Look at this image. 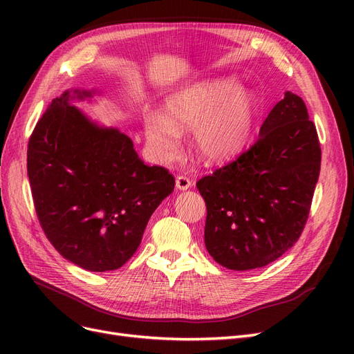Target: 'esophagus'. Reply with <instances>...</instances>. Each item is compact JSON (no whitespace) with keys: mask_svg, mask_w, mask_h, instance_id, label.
I'll use <instances>...</instances> for the list:
<instances>
[{"mask_svg":"<svg viewBox=\"0 0 354 354\" xmlns=\"http://www.w3.org/2000/svg\"><path fill=\"white\" fill-rule=\"evenodd\" d=\"M190 186H192V181L186 176H178L176 178V187L178 190H187Z\"/></svg>","mask_w":354,"mask_h":354,"instance_id":"1","label":"esophagus"}]
</instances>
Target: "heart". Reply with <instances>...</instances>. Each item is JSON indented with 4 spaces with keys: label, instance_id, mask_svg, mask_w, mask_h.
Segmentation results:
<instances>
[{
    "label": "heart",
    "instance_id": "b5f03b06",
    "mask_svg": "<svg viewBox=\"0 0 354 354\" xmlns=\"http://www.w3.org/2000/svg\"><path fill=\"white\" fill-rule=\"evenodd\" d=\"M259 111L252 90L238 87L233 78L201 81L169 95L165 115L146 111L143 131L158 162L178 152V130L192 128V146L208 162H226L248 143Z\"/></svg>",
    "mask_w": 354,
    "mask_h": 354
}]
</instances>
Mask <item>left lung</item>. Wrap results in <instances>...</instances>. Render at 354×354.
I'll return each instance as SVG.
<instances>
[{
	"mask_svg": "<svg viewBox=\"0 0 354 354\" xmlns=\"http://www.w3.org/2000/svg\"><path fill=\"white\" fill-rule=\"evenodd\" d=\"M319 171L316 127L303 99L286 91L248 151L196 183L209 255L239 272L279 259L301 236Z\"/></svg>",
	"mask_w": 354,
	"mask_h": 354,
	"instance_id": "1",
	"label": "left lung"
}]
</instances>
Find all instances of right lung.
<instances>
[{
    "mask_svg": "<svg viewBox=\"0 0 354 354\" xmlns=\"http://www.w3.org/2000/svg\"><path fill=\"white\" fill-rule=\"evenodd\" d=\"M93 94L73 90L53 99L29 138L28 177L51 245L85 270L109 272L137 251L176 180L164 167L145 165L130 137L71 104Z\"/></svg>",
    "mask_w": 354,
    "mask_h": 354,
    "instance_id": "add662e5",
    "label": "right lung"
}]
</instances>
